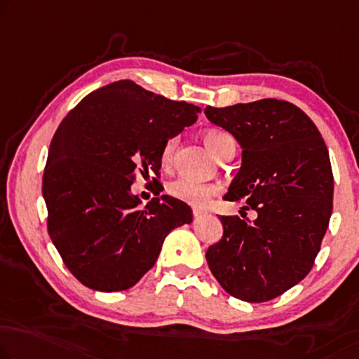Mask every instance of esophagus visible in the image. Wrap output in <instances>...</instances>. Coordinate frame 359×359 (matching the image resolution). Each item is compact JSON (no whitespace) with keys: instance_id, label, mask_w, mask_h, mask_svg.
Here are the masks:
<instances>
[{"instance_id":"esophagus-1","label":"esophagus","mask_w":359,"mask_h":359,"mask_svg":"<svg viewBox=\"0 0 359 359\" xmlns=\"http://www.w3.org/2000/svg\"><path fill=\"white\" fill-rule=\"evenodd\" d=\"M203 214H206L205 210H200V208H194V216L195 217H200V216H203Z\"/></svg>"}]
</instances>
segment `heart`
Returning <instances> with one entry per match:
<instances>
[{"mask_svg":"<svg viewBox=\"0 0 359 359\" xmlns=\"http://www.w3.org/2000/svg\"><path fill=\"white\" fill-rule=\"evenodd\" d=\"M203 140H205L206 147L210 148L217 158H222L224 154L231 151V149H235L233 137L226 130H221V128H208V130L203 133ZM177 143V137H170L169 140L164 143V147L161 149L163 165H169L172 163ZM168 194L175 198V200L184 201L190 206H205L214 195L219 194V187L180 177L172 180L168 185Z\"/></svg>","mask_w":359,"mask_h":359,"instance_id":"b5f03b06","label":"heart"}]
</instances>
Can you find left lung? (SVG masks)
Returning a JSON list of instances; mask_svg holds the SVG:
<instances>
[{
    "label": "left lung",
    "mask_w": 359,
    "mask_h": 359,
    "mask_svg": "<svg viewBox=\"0 0 359 359\" xmlns=\"http://www.w3.org/2000/svg\"><path fill=\"white\" fill-rule=\"evenodd\" d=\"M205 114L243 149L224 200L258 212L253 222L219 217L224 233L208 248V266L229 295L269 302L308 276L320 250L334 198L327 147L314 122L288 101L206 106Z\"/></svg>",
    "instance_id": "obj_1"
}]
</instances>
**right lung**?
I'll return each mask as SVG.
<instances>
[{
	"mask_svg": "<svg viewBox=\"0 0 359 359\" xmlns=\"http://www.w3.org/2000/svg\"><path fill=\"white\" fill-rule=\"evenodd\" d=\"M200 111L119 80L62 119L48 151L43 198L48 233L85 287H133L156 263L169 232L191 222L187 203L163 195L140 208L130 187L137 174L159 177L164 143L195 124Z\"/></svg>",
	"mask_w": 359,
	"mask_h": 359,
	"instance_id": "right-lung-1",
	"label": "right lung"
}]
</instances>
